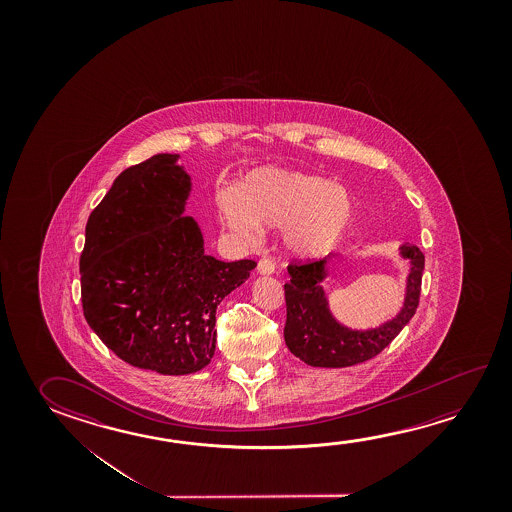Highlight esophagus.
<instances>
[{"label": "esophagus", "mask_w": 512, "mask_h": 512, "mask_svg": "<svg viewBox=\"0 0 512 512\" xmlns=\"http://www.w3.org/2000/svg\"><path fill=\"white\" fill-rule=\"evenodd\" d=\"M257 271H259L260 275H273L275 273V262L268 259V257H264V259L259 260Z\"/></svg>", "instance_id": "obj_1"}]
</instances>
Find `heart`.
<instances>
[{
	"instance_id": "obj_1",
	"label": "heart",
	"mask_w": 512,
	"mask_h": 512,
	"mask_svg": "<svg viewBox=\"0 0 512 512\" xmlns=\"http://www.w3.org/2000/svg\"><path fill=\"white\" fill-rule=\"evenodd\" d=\"M219 202L228 228L253 241L266 227H284L285 248L314 259L336 246L355 218V198L325 176L285 169H259Z\"/></svg>"
}]
</instances>
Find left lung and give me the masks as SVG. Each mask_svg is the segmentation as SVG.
Listing matches in <instances>:
<instances>
[{
  "label": "left lung",
  "instance_id": "8db88e82",
  "mask_svg": "<svg viewBox=\"0 0 512 512\" xmlns=\"http://www.w3.org/2000/svg\"><path fill=\"white\" fill-rule=\"evenodd\" d=\"M398 252L409 262L402 307L393 318L366 330L346 327L330 310L323 282L330 275L328 264L334 255L318 262L291 264L287 268L291 280L284 285V339L291 353L314 368H346L382 352L416 314L421 293L425 255L411 243L400 244Z\"/></svg>",
  "mask_w": 512,
  "mask_h": 512
}]
</instances>
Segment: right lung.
Listing matches in <instances>:
<instances>
[{"instance_id":"obj_1","label":"right lung","mask_w":512,"mask_h":512,"mask_svg":"<svg viewBox=\"0 0 512 512\" xmlns=\"http://www.w3.org/2000/svg\"><path fill=\"white\" fill-rule=\"evenodd\" d=\"M178 153L125 169L91 212L80 257L84 316L107 348L135 368L189 375L216 350V310L255 260L205 255L184 216L193 189Z\"/></svg>"}]
</instances>
